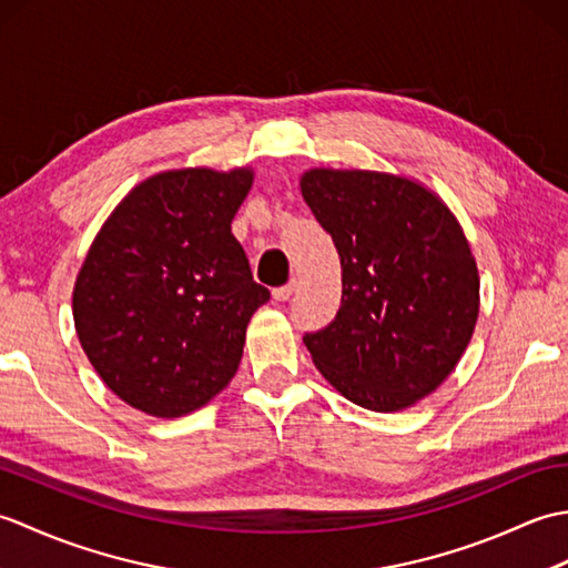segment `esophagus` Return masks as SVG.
I'll use <instances>...</instances> for the list:
<instances>
[{"mask_svg": "<svg viewBox=\"0 0 568 568\" xmlns=\"http://www.w3.org/2000/svg\"><path fill=\"white\" fill-rule=\"evenodd\" d=\"M293 293H295V281L285 283V285H281V287H275V291H273V300H277V303H285V300L293 297Z\"/></svg>", "mask_w": 568, "mask_h": 568, "instance_id": "esophagus-1", "label": "esophagus"}]
</instances>
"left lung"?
<instances>
[{"instance_id":"left-lung-1","label":"left lung","mask_w":568,"mask_h":568,"mask_svg":"<svg viewBox=\"0 0 568 568\" xmlns=\"http://www.w3.org/2000/svg\"><path fill=\"white\" fill-rule=\"evenodd\" d=\"M342 258V307L303 336L346 400L413 407L449 378L478 320V268L452 210L425 185L378 171L312 168L300 178Z\"/></svg>"}]
</instances>
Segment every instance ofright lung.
Instances as JSON below:
<instances>
[{
	"instance_id": "obj_1",
	"label": "right lung",
	"mask_w": 568,
	"mask_h": 568,
	"mask_svg": "<svg viewBox=\"0 0 568 568\" xmlns=\"http://www.w3.org/2000/svg\"><path fill=\"white\" fill-rule=\"evenodd\" d=\"M251 168H180L143 180L94 236L72 291V320L106 388L153 417L207 405L234 378L253 281L232 220Z\"/></svg>"
}]
</instances>
